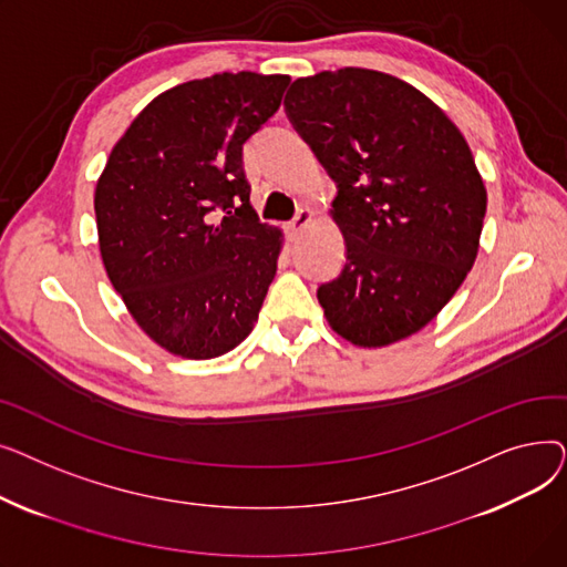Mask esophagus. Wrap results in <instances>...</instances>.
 Returning a JSON list of instances; mask_svg holds the SVG:
<instances>
[{
	"label": "esophagus",
	"instance_id": "obj_1",
	"mask_svg": "<svg viewBox=\"0 0 567 567\" xmlns=\"http://www.w3.org/2000/svg\"><path fill=\"white\" fill-rule=\"evenodd\" d=\"M310 223H312V212L310 208H301V212L296 214V218L291 223H287V231H289V236H299Z\"/></svg>",
	"mask_w": 567,
	"mask_h": 567
}]
</instances>
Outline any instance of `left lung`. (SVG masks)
Here are the masks:
<instances>
[{"instance_id": "1", "label": "left lung", "mask_w": 567, "mask_h": 567, "mask_svg": "<svg viewBox=\"0 0 567 567\" xmlns=\"http://www.w3.org/2000/svg\"><path fill=\"white\" fill-rule=\"evenodd\" d=\"M285 107L338 184L347 261L317 289L326 321L368 349L419 333L478 257L487 190L464 135L419 89L370 69L293 80Z\"/></svg>"}]
</instances>
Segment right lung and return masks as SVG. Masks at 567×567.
I'll return each instance as SVG.
<instances>
[{
  "label": "right lung",
  "instance_id": "1",
  "mask_svg": "<svg viewBox=\"0 0 567 567\" xmlns=\"http://www.w3.org/2000/svg\"><path fill=\"white\" fill-rule=\"evenodd\" d=\"M287 84L241 71L167 89L118 137L96 182L107 278L140 329L182 359L241 344L276 278L282 231L250 204L244 142Z\"/></svg>",
  "mask_w": 567,
  "mask_h": 567
}]
</instances>
